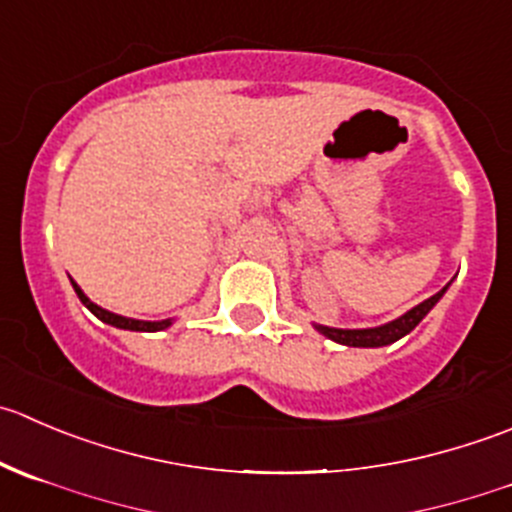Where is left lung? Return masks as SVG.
<instances>
[{"instance_id": "left-lung-1", "label": "left lung", "mask_w": 512, "mask_h": 512, "mask_svg": "<svg viewBox=\"0 0 512 512\" xmlns=\"http://www.w3.org/2000/svg\"><path fill=\"white\" fill-rule=\"evenodd\" d=\"M450 282L443 287L440 292H435L433 297H428L425 302L415 305L413 310H408L405 315L395 317V320L385 322V325H377V327H357V330H342V327H327V325H315V330L320 335H325L327 340L332 342H340V345L347 347H385V345H393L398 342L400 337H405L408 332H413L415 327L420 325L425 315L433 310L435 305L440 302V297L448 292Z\"/></svg>"}]
</instances>
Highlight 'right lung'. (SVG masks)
<instances>
[{
	"label": "right lung",
	"instance_id": "add662e5",
	"mask_svg": "<svg viewBox=\"0 0 512 512\" xmlns=\"http://www.w3.org/2000/svg\"><path fill=\"white\" fill-rule=\"evenodd\" d=\"M72 287H74V292H77L79 300H82V305L87 307V310L92 312L94 317H99V320L107 322V325L119 327V330H132V332H160V330H167V327H170L172 322H175V317H167V320H135V317L117 315V312L104 310V307H99L97 302L89 300V297L84 295L82 287H79L77 282H74V280H72Z\"/></svg>",
	"mask_w": 512,
	"mask_h": 512
}]
</instances>
